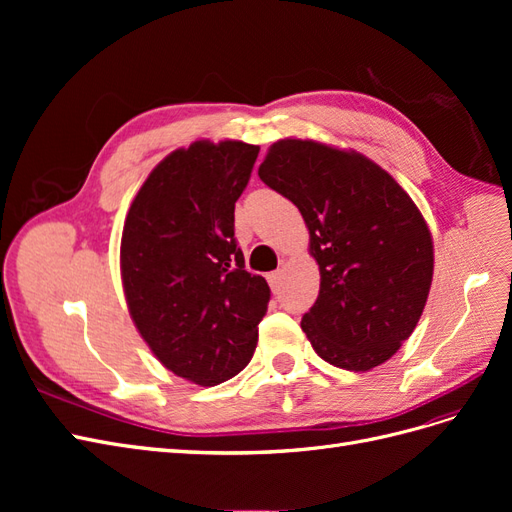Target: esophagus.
<instances>
[{
  "label": "esophagus",
  "mask_w": 512,
  "mask_h": 512,
  "mask_svg": "<svg viewBox=\"0 0 512 512\" xmlns=\"http://www.w3.org/2000/svg\"><path fill=\"white\" fill-rule=\"evenodd\" d=\"M269 286L273 288V290H280V286H282V271L277 269V271H273V273H269Z\"/></svg>",
  "instance_id": "esophagus-1"
}]
</instances>
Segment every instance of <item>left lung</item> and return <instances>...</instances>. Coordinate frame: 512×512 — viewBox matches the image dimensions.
I'll return each mask as SVG.
<instances>
[{"label":"left lung","mask_w":512,"mask_h":512,"mask_svg":"<svg viewBox=\"0 0 512 512\" xmlns=\"http://www.w3.org/2000/svg\"><path fill=\"white\" fill-rule=\"evenodd\" d=\"M258 177L297 205L320 267V292L301 329L320 359L378 367L421 318L433 277V243L404 188L361 153L286 138Z\"/></svg>","instance_id":"obj_1"}]
</instances>
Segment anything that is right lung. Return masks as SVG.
Instances as JSON below:
<instances>
[{"instance_id": "add662e5", "label": "right lung", "mask_w": 512, "mask_h": 512, "mask_svg": "<svg viewBox=\"0 0 512 512\" xmlns=\"http://www.w3.org/2000/svg\"><path fill=\"white\" fill-rule=\"evenodd\" d=\"M258 151L241 141L173 151L123 224L121 277L136 329L166 369L200 386L250 363L271 299L235 239V203Z\"/></svg>"}]
</instances>
